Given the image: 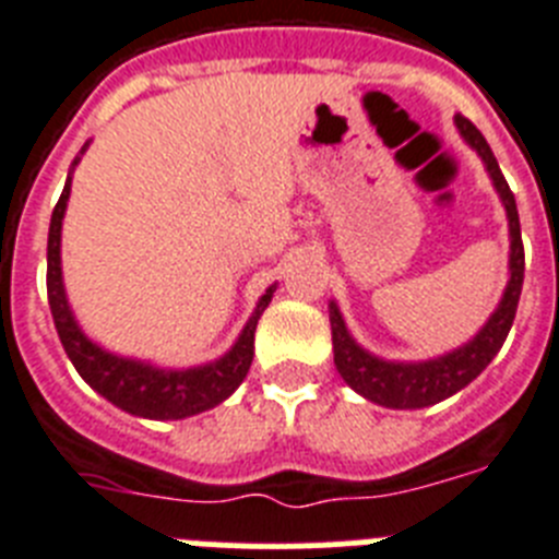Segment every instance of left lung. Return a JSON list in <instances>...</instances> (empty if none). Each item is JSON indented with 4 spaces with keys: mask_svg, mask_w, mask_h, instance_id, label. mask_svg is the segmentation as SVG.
I'll use <instances>...</instances> for the list:
<instances>
[{
    "mask_svg": "<svg viewBox=\"0 0 559 559\" xmlns=\"http://www.w3.org/2000/svg\"><path fill=\"white\" fill-rule=\"evenodd\" d=\"M457 133L463 142L480 156L483 167L489 173L497 195L503 201L506 222H509V281L500 295V304L483 323L475 337L457 349L443 352L429 360H386L372 355L369 349L352 337L346 330V321L341 316L335 301H330V326H332V352H335V367L346 386H352L367 401L386 406V409H424L435 403L457 395L463 386L475 381L483 369L489 367L506 335H509L514 312H518L520 289H523V270H526V255H523V238H520V215L514 195L506 185L503 173L497 167V158L486 144L480 130L463 116H454Z\"/></svg>",
    "mask_w": 559,
    "mask_h": 559,
    "instance_id": "obj_1",
    "label": "left lung"
}]
</instances>
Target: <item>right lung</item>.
Here are the masks:
<instances>
[{
  "mask_svg": "<svg viewBox=\"0 0 559 559\" xmlns=\"http://www.w3.org/2000/svg\"><path fill=\"white\" fill-rule=\"evenodd\" d=\"M87 147H91V142H84L82 153L73 158V167L68 173L59 204H56L53 215H50L48 233V301L50 312H53L56 332H59V341H62L64 352H68L70 364L76 367L82 381L93 392L107 397L112 406H119L128 415L147 417V420H181V417H192L199 415V412L213 409V406L227 401L241 386L247 372H250L252 352H255L258 318L270 307L272 293H275L278 284L266 287V293L258 298L255 312L250 316V321L243 323L236 344L229 346L222 358L210 360V364H199V367L187 369H167L156 367L150 360L124 358V355H116V352L98 346L79 326L76 316L70 309L62 278L64 210H68L73 170L82 162Z\"/></svg>",
  "mask_w": 559,
  "mask_h": 559,
  "instance_id": "add662e5",
  "label": "right lung"
}]
</instances>
